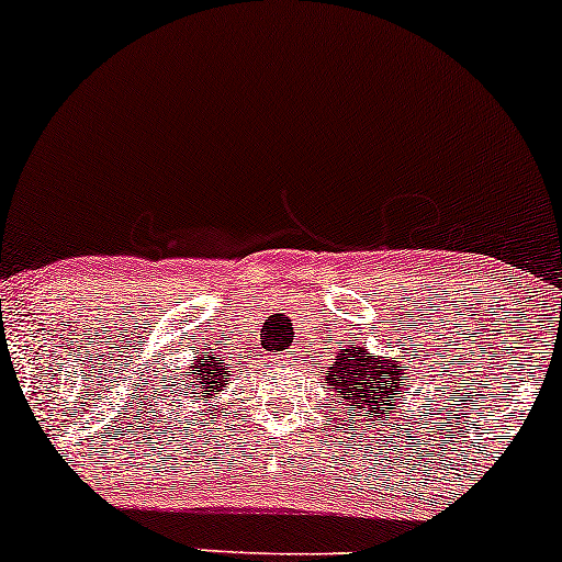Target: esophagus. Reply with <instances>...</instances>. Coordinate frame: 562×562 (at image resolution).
<instances>
[{"label":"esophagus","mask_w":562,"mask_h":562,"mask_svg":"<svg viewBox=\"0 0 562 562\" xmlns=\"http://www.w3.org/2000/svg\"><path fill=\"white\" fill-rule=\"evenodd\" d=\"M300 356H302V352H300V350H289V352H286V356H283V358H286V363H300V361H302V358H300Z\"/></svg>","instance_id":"obj_1"}]
</instances>
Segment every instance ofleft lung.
Masks as SVG:
<instances>
[{"instance_id":"obj_1","label":"left lung","mask_w":562,"mask_h":562,"mask_svg":"<svg viewBox=\"0 0 562 562\" xmlns=\"http://www.w3.org/2000/svg\"><path fill=\"white\" fill-rule=\"evenodd\" d=\"M403 371L406 363L393 361L390 356H374L361 345H348L334 356L326 371V387L337 398L339 406L348 408V417L366 419H387L395 414L403 401Z\"/></svg>"}]
</instances>
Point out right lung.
<instances>
[{
    "instance_id": "right-lung-1",
    "label": "right lung",
    "mask_w": 562,
    "mask_h": 562,
    "mask_svg": "<svg viewBox=\"0 0 562 562\" xmlns=\"http://www.w3.org/2000/svg\"><path fill=\"white\" fill-rule=\"evenodd\" d=\"M180 376H182V384H186L188 390H191V384H196V393H193L196 403L199 401L206 403V398L217 395L220 390L231 382L228 363L225 366L217 363L212 356H196L193 358V363L188 366Z\"/></svg>"
}]
</instances>
